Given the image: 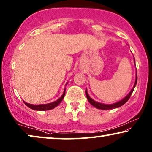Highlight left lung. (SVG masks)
Listing matches in <instances>:
<instances>
[{
	"mask_svg": "<svg viewBox=\"0 0 152 152\" xmlns=\"http://www.w3.org/2000/svg\"><path fill=\"white\" fill-rule=\"evenodd\" d=\"M134 63H135V59H134ZM137 80H138V77H137V70H136V80H135V84L134 85V86H133L132 89V90H131L130 92L129 93V94L126 95L125 97H124V98L122 99H121V100L118 101V102H115V103L110 104H107L100 103V102H98L95 101L94 99H93L88 95V92H87V89L86 90V97H87V99H88L89 103H90L91 105H93L94 107L97 108V109H102V110H109V109H116V108H118V107H121V106H122L123 104H125L126 102L129 100V99L131 95L132 94L133 91H134V90L135 86H136Z\"/></svg>",
	"mask_w": 152,
	"mask_h": 152,
	"instance_id": "1",
	"label": "left lung"
}]
</instances>
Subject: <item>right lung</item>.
I'll use <instances>...</instances> for the list:
<instances>
[{"mask_svg":"<svg viewBox=\"0 0 152 152\" xmlns=\"http://www.w3.org/2000/svg\"><path fill=\"white\" fill-rule=\"evenodd\" d=\"M68 82L66 84V86L67 85ZM65 92H66V87L64 88V93L63 95L60 97V98H59L57 100H56L55 102H53L48 103V104H28L24 102V103L26 104V106H28L29 108L32 109L33 110H35V111H48V110H50L53 109L54 108H55L56 107H57L58 105L61 103V102L62 101V99H64V95H65Z\"/></svg>","mask_w":152,"mask_h":152,"instance_id":"add662e5","label":"right lung"}]
</instances>
